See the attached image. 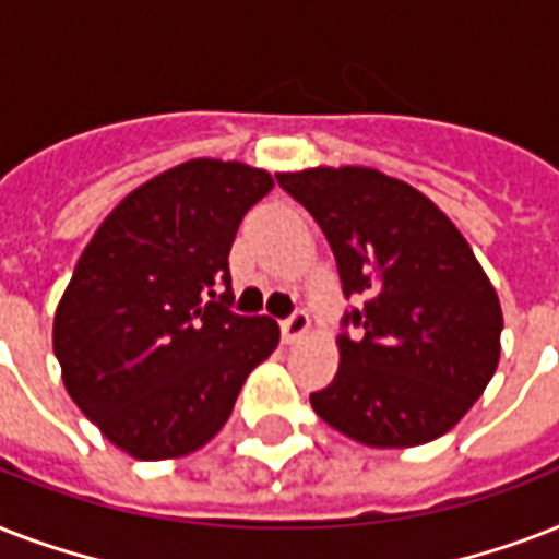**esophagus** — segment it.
<instances>
[{"instance_id": "esophagus-1", "label": "esophagus", "mask_w": 559, "mask_h": 559, "mask_svg": "<svg viewBox=\"0 0 559 559\" xmlns=\"http://www.w3.org/2000/svg\"><path fill=\"white\" fill-rule=\"evenodd\" d=\"M307 331H310V316H307L305 310H296V313L289 316V319H284V322H281V336H284V342H287V345H293V342L301 340Z\"/></svg>"}]
</instances>
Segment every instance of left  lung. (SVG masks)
I'll return each instance as SVG.
<instances>
[{
  "mask_svg": "<svg viewBox=\"0 0 559 559\" xmlns=\"http://www.w3.org/2000/svg\"><path fill=\"white\" fill-rule=\"evenodd\" d=\"M336 258L345 298L340 371L316 415L366 447H417L450 432L499 366L502 307L452 219L417 188L371 168L278 174Z\"/></svg>",
  "mask_w": 559,
  "mask_h": 559,
  "instance_id": "8db88e82",
  "label": "left lung"
}]
</instances>
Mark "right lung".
Here are the masks:
<instances>
[{
    "mask_svg": "<svg viewBox=\"0 0 559 559\" xmlns=\"http://www.w3.org/2000/svg\"><path fill=\"white\" fill-rule=\"evenodd\" d=\"M270 191L243 162H182L127 193L83 249L55 354L69 397L133 459L200 450L278 348L270 316L231 310L228 275L237 226Z\"/></svg>",
    "mask_w": 559,
    "mask_h": 559,
    "instance_id": "obj_1",
    "label": "right lung"
}]
</instances>
